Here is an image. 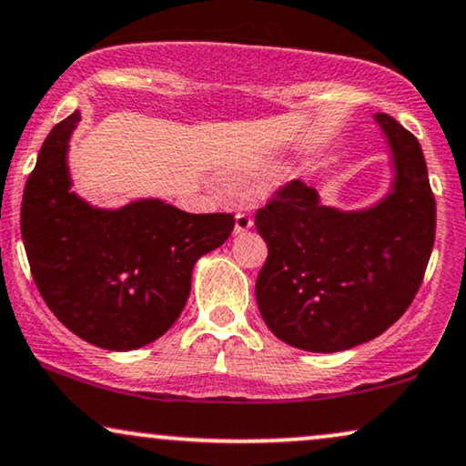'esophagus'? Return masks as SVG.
I'll return each mask as SVG.
<instances>
[{"label": "esophagus", "mask_w": 466, "mask_h": 466, "mask_svg": "<svg viewBox=\"0 0 466 466\" xmlns=\"http://www.w3.org/2000/svg\"><path fill=\"white\" fill-rule=\"evenodd\" d=\"M234 218H237V226H234V232L237 234H243L254 228V218H251V215H248V212H238Z\"/></svg>", "instance_id": "34e87169"}]
</instances>
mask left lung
Wrapping results in <instances>:
<instances>
[{
	"label": "left lung",
	"mask_w": 466,
	"mask_h": 466,
	"mask_svg": "<svg viewBox=\"0 0 466 466\" xmlns=\"http://www.w3.org/2000/svg\"><path fill=\"white\" fill-rule=\"evenodd\" d=\"M389 145V188L343 210L295 179L256 212L268 256L256 279L267 328L290 347L334 354L373 340L412 304L436 232V201L421 145L375 112Z\"/></svg>",
	"instance_id": "left-lung-1"
}]
</instances>
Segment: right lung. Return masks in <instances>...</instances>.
<instances>
[{
	"label": "right lung",
	"instance_id": "obj_1",
	"mask_svg": "<svg viewBox=\"0 0 466 466\" xmlns=\"http://www.w3.org/2000/svg\"><path fill=\"white\" fill-rule=\"evenodd\" d=\"M82 115L54 126L21 201L32 278L56 319L86 343L132 351L187 306L195 262L221 248L232 215H190L158 198L99 208L73 190L69 143Z\"/></svg>",
	"mask_w": 466,
	"mask_h": 466
}]
</instances>
